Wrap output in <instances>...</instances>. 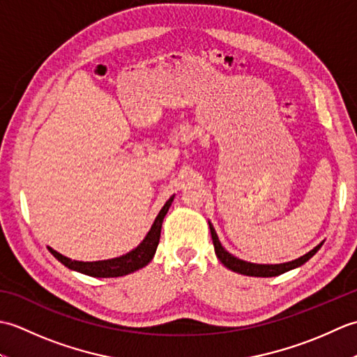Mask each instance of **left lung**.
Here are the masks:
<instances>
[{
	"instance_id": "8db88e82",
	"label": "left lung",
	"mask_w": 357,
	"mask_h": 357,
	"mask_svg": "<svg viewBox=\"0 0 357 357\" xmlns=\"http://www.w3.org/2000/svg\"><path fill=\"white\" fill-rule=\"evenodd\" d=\"M210 233H211V239H213V245H215V253L218 256V259L221 261L227 268H230L236 273H241V275L245 276H256V278H271V276H279L282 273L293 270L296 267H301L302 264H305L310 257H313L317 250L322 247V242L317 247H314L312 252H308L307 255L298 257L291 262H285V264H276V265H262V264H252V262H245L241 261L238 257H234L230 255L227 250L221 245V242L218 239V234L213 229V225L210 224Z\"/></svg>"
}]
</instances>
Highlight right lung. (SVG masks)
<instances>
[{"mask_svg":"<svg viewBox=\"0 0 357 357\" xmlns=\"http://www.w3.org/2000/svg\"><path fill=\"white\" fill-rule=\"evenodd\" d=\"M173 198L174 196H172V198L165 202V206L161 208V211H159L153 225H151L150 231L147 233V236L144 238L141 244L124 256H119V257H115V259H107V261L79 262V261H72L69 257L59 255L50 247H49V252L55 256L59 262L64 264L66 267L77 270L79 273H84V275H89V276H93V278L126 276L128 273H133L136 270L146 267V265L153 259L155 252L159 244V236H161V227H162L164 216L167 215V211H169Z\"/></svg>","mask_w":357,"mask_h":357,"instance_id":"add662e5","label":"right lung"}]
</instances>
